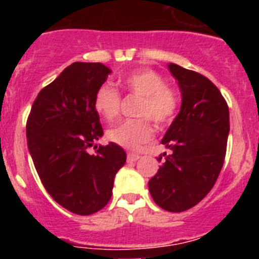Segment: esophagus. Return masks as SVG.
Here are the masks:
<instances>
[{
  "label": "esophagus",
  "instance_id": "1",
  "mask_svg": "<svg viewBox=\"0 0 259 259\" xmlns=\"http://www.w3.org/2000/svg\"><path fill=\"white\" fill-rule=\"evenodd\" d=\"M139 158H140V155L136 154V153H128L127 161L128 162H135V161H137Z\"/></svg>",
  "mask_w": 259,
  "mask_h": 259
}]
</instances>
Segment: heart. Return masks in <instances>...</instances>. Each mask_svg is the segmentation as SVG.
Returning <instances> with one entry per match:
<instances>
[{"instance_id": "1", "label": "heart", "mask_w": 259, "mask_h": 259, "mask_svg": "<svg viewBox=\"0 0 259 259\" xmlns=\"http://www.w3.org/2000/svg\"><path fill=\"white\" fill-rule=\"evenodd\" d=\"M119 84L130 95L141 97L136 115L145 118L128 119L109 128L107 139L125 149H136L152 139V127L146 118L163 127L175 118L179 102L175 92L166 87L164 77L150 68L132 71ZM93 107L98 115L110 122L119 114L120 95L110 85H102L96 92Z\"/></svg>"}]
</instances>
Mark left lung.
Masks as SVG:
<instances>
[{
	"label": "left lung",
	"mask_w": 259,
	"mask_h": 259,
	"mask_svg": "<svg viewBox=\"0 0 259 259\" xmlns=\"http://www.w3.org/2000/svg\"><path fill=\"white\" fill-rule=\"evenodd\" d=\"M180 92L182 107L162 144L171 154L149 180L158 206L180 212L197 205L214 187L224 163L230 132V111L219 89L196 71L168 65Z\"/></svg>",
	"instance_id": "obj_1"
}]
</instances>
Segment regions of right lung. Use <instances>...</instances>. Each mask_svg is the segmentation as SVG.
<instances>
[{
  "label": "right lung",
  "mask_w": 259,
  "mask_h": 259,
  "mask_svg": "<svg viewBox=\"0 0 259 259\" xmlns=\"http://www.w3.org/2000/svg\"><path fill=\"white\" fill-rule=\"evenodd\" d=\"M111 72L102 63L75 62L42 88L27 120V144L40 180L53 200L77 215L106 206L114 178L127 154L119 145H95L104 135L93 107L98 89Z\"/></svg>",
  "instance_id": "right-lung-1"
}]
</instances>
